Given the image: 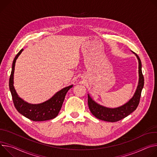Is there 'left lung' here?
<instances>
[{
	"mask_svg": "<svg viewBox=\"0 0 157 157\" xmlns=\"http://www.w3.org/2000/svg\"><path fill=\"white\" fill-rule=\"evenodd\" d=\"M136 56L138 60V74L139 80L136 90L132 98L124 105L117 108H108L100 105L95 102L88 94V105L91 113L97 118L110 122H115L123 119L132 113L137 108L141 97L142 90L144 85V77L142 71L141 60L136 54Z\"/></svg>",
	"mask_w": 157,
	"mask_h": 157,
	"instance_id": "1",
	"label": "left lung"
}]
</instances>
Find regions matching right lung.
<instances>
[{"label": "right lung", "mask_w": 157, "mask_h": 157, "mask_svg": "<svg viewBox=\"0 0 157 157\" xmlns=\"http://www.w3.org/2000/svg\"><path fill=\"white\" fill-rule=\"evenodd\" d=\"M22 51L23 49L21 50L13 59L11 74L9 78V88L14 106L21 114L34 121H45L53 119L58 115L62 108L66 94L70 89L72 87L73 85L62 89L49 100L41 103L31 104L22 100L17 95L13 86V74L15 62Z\"/></svg>", "instance_id": "obj_1"}]
</instances>
